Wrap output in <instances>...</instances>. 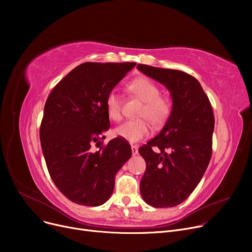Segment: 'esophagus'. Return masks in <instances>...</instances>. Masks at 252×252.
<instances>
[{
	"label": "esophagus",
	"instance_id": "1",
	"mask_svg": "<svg viewBox=\"0 0 252 252\" xmlns=\"http://www.w3.org/2000/svg\"><path fill=\"white\" fill-rule=\"evenodd\" d=\"M131 154L134 156L138 154V147L137 146H131Z\"/></svg>",
	"mask_w": 252,
	"mask_h": 252
}]
</instances>
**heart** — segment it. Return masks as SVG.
Instances as JSON below:
<instances>
[{
    "instance_id": "obj_1",
    "label": "heart",
    "mask_w": 252,
    "mask_h": 252,
    "mask_svg": "<svg viewBox=\"0 0 252 252\" xmlns=\"http://www.w3.org/2000/svg\"><path fill=\"white\" fill-rule=\"evenodd\" d=\"M128 91L144 102L138 117L142 119L126 121L113 129L115 136L129 143H137L149 135V124L153 126H162L171 112V103L161 97V90L150 78L139 77L127 85ZM108 116L117 122L122 118V97L116 91H110L105 100Z\"/></svg>"
}]
</instances>
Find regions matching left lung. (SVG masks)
Listing matches in <instances>:
<instances>
[{
    "label": "left lung",
    "instance_id": "1",
    "mask_svg": "<svg viewBox=\"0 0 252 252\" xmlns=\"http://www.w3.org/2000/svg\"><path fill=\"white\" fill-rule=\"evenodd\" d=\"M137 67L164 85L173 99V109L160 133L139 149L146 161L140 191L144 201L153 207H173L187 199L208 166L215 128L213 108L194 76L145 64ZM154 147L160 151L155 153Z\"/></svg>",
    "mask_w": 252,
    "mask_h": 252
}]
</instances>
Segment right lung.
Masks as SVG:
<instances>
[{
  "instance_id": "1",
  "label": "right lung",
  "mask_w": 252,
  "mask_h": 252,
  "mask_svg": "<svg viewBox=\"0 0 252 252\" xmlns=\"http://www.w3.org/2000/svg\"><path fill=\"white\" fill-rule=\"evenodd\" d=\"M135 62H86L76 66L49 95L39 139L51 179L76 204L99 206L109 199L117 171L131 149L121 138L103 146L110 127L105 100L108 93L135 67ZM93 143L100 148L94 152Z\"/></svg>"
}]
</instances>
